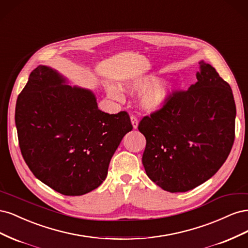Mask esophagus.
Segmentation results:
<instances>
[{
  "label": "esophagus",
  "instance_id": "34e87169",
  "mask_svg": "<svg viewBox=\"0 0 248 248\" xmlns=\"http://www.w3.org/2000/svg\"><path fill=\"white\" fill-rule=\"evenodd\" d=\"M130 119H131V123H132V126H133V128H134V129H137V128H138V125H139V121H138V118H137L136 116H134V115H131Z\"/></svg>",
  "mask_w": 248,
  "mask_h": 248
}]
</instances>
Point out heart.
<instances>
[{
	"label": "heart",
	"mask_w": 248,
	"mask_h": 248,
	"mask_svg": "<svg viewBox=\"0 0 248 248\" xmlns=\"http://www.w3.org/2000/svg\"><path fill=\"white\" fill-rule=\"evenodd\" d=\"M155 81L156 78L153 76L139 77L129 80L128 82H126V84L122 86V88L124 90H128V91L140 92L142 91V90H145L149 86H152ZM107 92L108 95L112 99L119 100L121 98L119 90L115 87H107ZM170 92L171 86L169 82H159V84H156L155 86L142 93L140 95V102L141 104V107L149 111L157 110L164 106V103L169 99Z\"/></svg>",
	"instance_id": "1"
}]
</instances>
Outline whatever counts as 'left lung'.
<instances>
[{
    "label": "left lung",
    "mask_w": 248,
    "mask_h": 248,
    "mask_svg": "<svg viewBox=\"0 0 248 248\" xmlns=\"http://www.w3.org/2000/svg\"><path fill=\"white\" fill-rule=\"evenodd\" d=\"M197 78L186 91L171 92L161 108L139 124L147 141L141 159L147 176L170 192L206 182L234 144L236 104L230 85L204 61Z\"/></svg>",
    "instance_id": "8db88e82"
}]
</instances>
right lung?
Returning <instances> with one entry per match:
<instances>
[{
    "mask_svg": "<svg viewBox=\"0 0 248 248\" xmlns=\"http://www.w3.org/2000/svg\"><path fill=\"white\" fill-rule=\"evenodd\" d=\"M65 82L50 67L34 69L17 97L16 124L21 155L34 176L64 196H81L107 178L132 124L127 111L104 112L90 90Z\"/></svg>",
    "mask_w": 248,
    "mask_h": 248,
    "instance_id": "obj_1",
    "label": "right lung"
}]
</instances>
